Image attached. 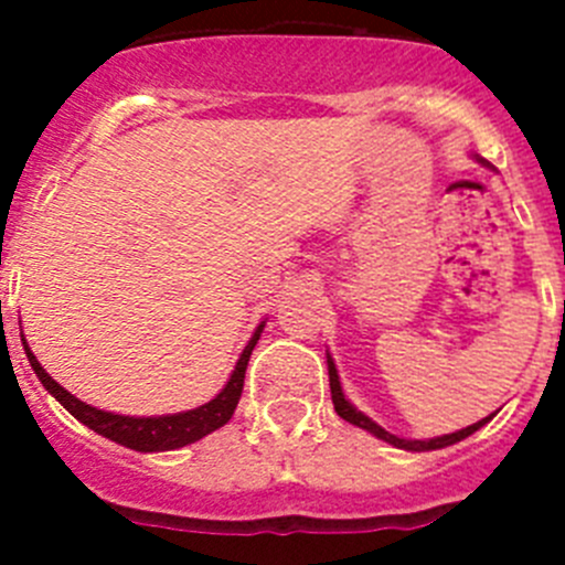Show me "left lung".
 Instances as JSON below:
<instances>
[{"instance_id": "obj_1", "label": "left lung", "mask_w": 565, "mask_h": 565, "mask_svg": "<svg viewBox=\"0 0 565 565\" xmlns=\"http://www.w3.org/2000/svg\"><path fill=\"white\" fill-rule=\"evenodd\" d=\"M328 376H331V398H333V411H337L339 416L344 418V422L356 424V427H362V430L373 433V436H376V438H382V441L393 444V447H402V450H416V452H422V450H441V447H450V444H456V441H461V438L472 436V433H476L478 427H483V424H487L489 418H492V416H487V418H483V422L469 424V427H463V430H458V433H450V436L430 438V441H407V438H398V436H393V433L384 430V427H379L376 422H371V418L364 416V413H359L356 407H353V404L342 396V387H339L337 367H333L331 359H328Z\"/></svg>"}]
</instances>
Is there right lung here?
<instances>
[{
  "instance_id": "right-lung-1",
  "label": "right lung",
  "mask_w": 565,
  "mask_h": 565,
  "mask_svg": "<svg viewBox=\"0 0 565 565\" xmlns=\"http://www.w3.org/2000/svg\"><path fill=\"white\" fill-rule=\"evenodd\" d=\"M259 333H263V326L254 331L252 342L246 344V351L239 353L237 367H234L232 379L223 387L217 396L212 398L203 407H194V411L186 413H174V416H158V418H132V416H115V413H104L96 411V407H89V404L78 402L73 393H67L56 379L50 376L44 371L39 359L30 353L28 342L22 339L24 353L30 359V367L36 371L39 382L47 387L58 402L64 404L70 411V416H76L78 422L87 424L89 430H96L98 436L109 438L115 444H124L129 450L138 452H158V450H178V447H186V444L198 441V438L209 436L212 430L223 427V424L232 418L234 407L239 402V393H243V382H246V367H248V356H252L254 344H257Z\"/></svg>"
}]
</instances>
